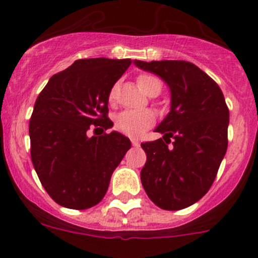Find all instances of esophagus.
I'll return each instance as SVG.
<instances>
[{"label":"esophagus","instance_id":"obj_1","mask_svg":"<svg viewBox=\"0 0 258 258\" xmlns=\"http://www.w3.org/2000/svg\"><path fill=\"white\" fill-rule=\"evenodd\" d=\"M132 145H133V147H140V141L138 140H132Z\"/></svg>","mask_w":258,"mask_h":258}]
</instances>
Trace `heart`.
<instances>
[{
	"mask_svg": "<svg viewBox=\"0 0 258 258\" xmlns=\"http://www.w3.org/2000/svg\"><path fill=\"white\" fill-rule=\"evenodd\" d=\"M141 90L149 94L155 88L161 89V81L157 77L150 75H141L137 80ZM117 97V84L111 88L108 93V102L113 103ZM156 116L151 109H126L118 113L115 118V129L118 133L131 138L143 136L155 124Z\"/></svg>",
	"mask_w": 258,
	"mask_h": 258,
	"instance_id": "heart-1",
	"label": "heart"
}]
</instances>
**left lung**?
Returning a JSON list of instances; mask_svg holds the SVG:
<instances>
[{
	"instance_id": "1",
	"label": "left lung",
	"mask_w": 258,
	"mask_h": 258,
	"mask_svg": "<svg viewBox=\"0 0 258 258\" xmlns=\"http://www.w3.org/2000/svg\"><path fill=\"white\" fill-rule=\"evenodd\" d=\"M134 64L157 75L170 90L169 113L155 129L163 138L141 145L147 155L142 186L159 208H187L208 192L226 154L229 108L220 86L190 61Z\"/></svg>"
}]
</instances>
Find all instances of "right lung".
I'll return each instance as SVG.
<instances>
[{"instance_id": "obj_1", "label": "right lung", "mask_w": 258, "mask_h": 258, "mask_svg": "<svg viewBox=\"0 0 258 258\" xmlns=\"http://www.w3.org/2000/svg\"><path fill=\"white\" fill-rule=\"evenodd\" d=\"M131 59H79L54 75L36 99L29 121L31 159L41 183L59 206L88 209L103 199L116 166L132 147L107 131L108 93ZM94 129V132H95Z\"/></svg>"}]
</instances>
